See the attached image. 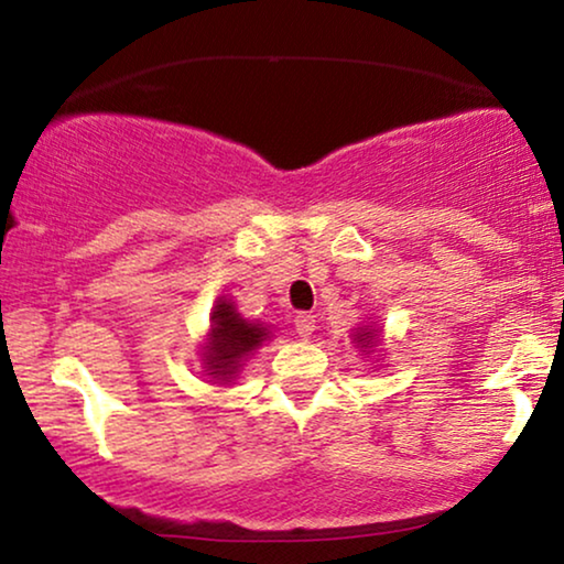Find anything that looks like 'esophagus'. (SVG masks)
Masks as SVG:
<instances>
[{"label": "esophagus", "instance_id": "esophagus-1", "mask_svg": "<svg viewBox=\"0 0 564 564\" xmlns=\"http://www.w3.org/2000/svg\"><path fill=\"white\" fill-rule=\"evenodd\" d=\"M295 330L300 334V338H311L313 330H315V315L297 313L295 315Z\"/></svg>", "mask_w": 564, "mask_h": 564}]
</instances>
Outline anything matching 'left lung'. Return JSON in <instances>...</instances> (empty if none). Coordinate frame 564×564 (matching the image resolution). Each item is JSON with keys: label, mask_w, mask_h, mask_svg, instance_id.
<instances>
[{"label": "left lung", "mask_w": 564, "mask_h": 564, "mask_svg": "<svg viewBox=\"0 0 564 564\" xmlns=\"http://www.w3.org/2000/svg\"><path fill=\"white\" fill-rule=\"evenodd\" d=\"M351 344L357 346L361 354H365V351L375 354L382 346V326H380V323H367V326L357 328V330H354V341Z\"/></svg>", "instance_id": "8db88e82"}]
</instances>
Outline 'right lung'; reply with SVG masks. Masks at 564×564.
<instances>
[{
	"instance_id": "1",
	"label": "right lung",
	"mask_w": 564,
	"mask_h": 564,
	"mask_svg": "<svg viewBox=\"0 0 564 564\" xmlns=\"http://www.w3.org/2000/svg\"><path fill=\"white\" fill-rule=\"evenodd\" d=\"M269 338H272V328L267 323L243 318L234 300L220 295L210 311V328L199 346V365L210 377L207 382L220 384V388L236 384L246 361Z\"/></svg>"
}]
</instances>
